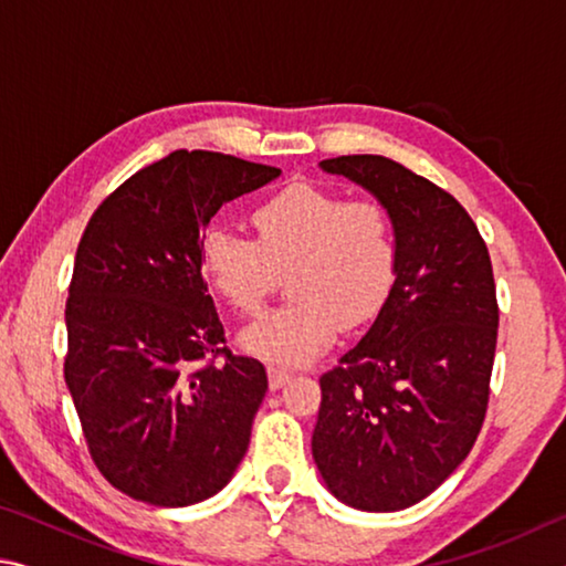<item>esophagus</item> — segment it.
Listing matches in <instances>:
<instances>
[{"label": "esophagus", "instance_id": "esophagus-1", "mask_svg": "<svg viewBox=\"0 0 566 566\" xmlns=\"http://www.w3.org/2000/svg\"><path fill=\"white\" fill-rule=\"evenodd\" d=\"M266 377H270V389L272 391H276V389H282L286 381H290V371H284V369H276V367H270L266 369Z\"/></svg>", "mask_w": 566, "mask_h": 566}]
</instances>
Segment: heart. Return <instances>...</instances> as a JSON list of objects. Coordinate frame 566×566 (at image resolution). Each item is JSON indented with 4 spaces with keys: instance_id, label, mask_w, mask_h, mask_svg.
I'll return each instance as SVG.
<instances>
[{
    "instance_id": "1",
    "label": "heart",
    "mask_w": 566,
    "mask_h": 566,
    "mask_svg": "<svg viewBox=\"0 0 566 566\" xmlns=\"http://www.w3.org/2000/svg\"><path fill=\"white\" fill-rule=\"evenodd\" d=\"M256 242L229 229L202 239L199 264L212 290L239 314H256L276 274L292 272V304L242 332V347L272 367H300L344 327H361L385 306L399 247L387 209L337 191L284 187L254 209Z\"/></svg>"
}]
</instances>
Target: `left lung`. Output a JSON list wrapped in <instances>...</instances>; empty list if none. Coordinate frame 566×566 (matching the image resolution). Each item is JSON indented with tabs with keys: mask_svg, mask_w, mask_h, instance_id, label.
I'll list each match as a JSON object with an SVG mask.
<instances>
[{
	"mask_svg": "<svg viewBox=\"0 0 566 566\" xmlns=\"http://www.w3.org/2000/svg\"><path fill=\"white\" fill-rule=\"evenodd\" d=\"M319 167L387 209L399 264L375 322L319 379L312 457L339 502L399 512L432 494L482 429L500 324L490 252L464 207L399 161Z\"/></svg>",
	"mask_w": 566,
	"mask_h": 566,
	"instance_id": "left-lung-1",
	"label": "left lung"
}]
</instances>
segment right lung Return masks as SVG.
Instances as JSON below:
<instances>
[{"mask_svg":"<svg viewBox=\"0 0 566 566\" xmlns=\"http://www.w3.org/2000/svg\"><path fill=\"white\" fill-rule=\"evenodd\" d=\"M280 175L179 149L132 175L84 229L64 312V379L94 464L132 500L199 504L247 454L266 371L222 347L199 249L219 207Z\"/></svg>","mask_w":566,"mask_h":566,"instance_id":"1","label":"right lung"}]
</instances>
